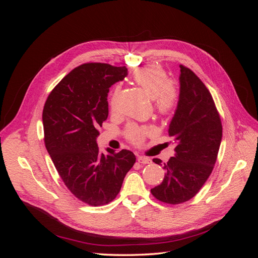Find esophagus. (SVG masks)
Masks as SVG:
<instances>
[{"label": "esophagus", "mask_w": 258, "mask_h": 258, "mask_svg": "<svg viewBox=\"0 0 258 258\" xmlns=\"http://www.w3.org/2000/svg\"><path fill=\"white\" fill-rule=\"evenodd\" d=\"M138 161L140 163H142V165H147V163L152 162V159L148 157H143V156H140V157H138Z\"/></svg>", "instance_id": "obj_1"}]
</instances>
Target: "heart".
<instances>
[{"label": "heart", "instance_id": "1", "mask_svg": "<svg viewBox=\"0 0 258 258\" xmlns=\"http://www.w3.org/2000/svg\"><path fill=\"white\" fill-rule=\"evenodd\" d=\"M136 83L141 86L151 98L155 99V104L161 114H169L174 110L177 103V90L169 81L167 72L160 67L150 66L138 69L134 74ZM150 132L146 128L132 126L128 129V137L134 143H141L144 137Z\"/></svg>", "mask_w": 258, "mask_h": 258}]
</instances>
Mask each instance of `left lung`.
<instances>
[{
	"label": "left lung",
	"instance_id": "obj_1",
	"mask_svg": "<svg viewBox=\"0 0 258 258\" xmlns=\"http://www.w3.org/2000/svg\"><path fill=\"white\" fill-rule=\"evenodd\" d=\"M179 68L178 101L168 129L175 155L166 163L153 159L162 165L166 175L151 191L156 199L170 205L188 201L204 186L215 165L223 136L210 91L189 69Z\"/></svg>",
	"mask_w": 258,
	"mask_h": 258
}]
</instances>
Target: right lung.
<instances>
[{
	"label": "right lung",
	"mask_w": 258,
	"mask_h": 258,
	"mask_svg": "<svg viewBox=\"0 0 258 258\" xmlns=\"http://www.w3.org/2000/svg\"><path fill=\"white\" fill-rule=\"evenodd\" d=\"M128 75L126 67L86 63L62 80L43 110L45 144L66 186L90 206H103L119 192L136 162L128 150L118 153L97 144L99 126L108 116L107 93Z\"/></svg>",
	"instance_id": "obj_1"
}]
</instances>
